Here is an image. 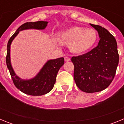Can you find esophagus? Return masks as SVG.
Returning <instances> with one entry per match:
<instances>
[{
	"label": "esophagus",
	"mask_w": 124,
	"mask_h": 124,
	"mask_svg": "<svg viewBox=\"0 0 124 124\" xmlns=\"http://www.w3.org/2000/svg\"><path fill=\"white\" fill-rule=\"evenodd\" d=\"M70 60H70V58H69V57H68V56L64 57V61H70Z\"/></svg>",
	"instance_id": "34e87169"
}]
</instances>
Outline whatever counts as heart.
Masks as SVG:
<instances>
[{
    "instance_id": "b5f03b06",
    "label": "heart",
    "mask_w": 124,
    "mask_h": 124,
    "mask_svg": "<svg viewBox=\"0 0 124 124\" xmlns=\"http://www.w3.org/2000/svg\"><path fill=\"white\" fill-rule=\"evenodd\" d=\"M61 40L70 43V50L74 53H83L90 50L96 43L97 33L93 29L73 27L60 33Z\"/></svg>"
}]
</instances>
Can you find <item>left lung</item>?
<instances>
[{"instance_id": "obj_1", "label": "left lung", "mask_w": 124, "mask_h": 124, "mask_svg": "<svg viewBox=\"0 0 124 124\" xmlns=\"http://www.w3.org/2000/svg\"><path fill=\"white\" fill-rule=\"evenodd\" d=\"M98 32V45L86 54L73 56L76 84L83 92L93 93L107 88L112 83L119 64L117 45L108 30L90 23Z\"/></svg>"}]
</instances>
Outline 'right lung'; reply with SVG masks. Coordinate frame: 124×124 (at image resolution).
Masks as SVG:
<instances>
[{"label": "right lung", "instance_id": "1", "mask_svg": "<svg viewBox=\"0 0 124 124\" xmlns=\"http://www.w3.org/2000/svg\"><path fill=\"white\" fill-rule=\"evenodd\" d=\"M48 23L45 21L25 23L17 30L7 43V66L9 70L14 84L20 91L30 96H42L51 91L55 84L58 72L64 63V58H59L48 60L35 77L30 79H23L15 74L11 64L10 45L20 31L28 29L44 30Z\"/></svg>", "mask_w": 124, "mask_h": 124}]
</instances>
